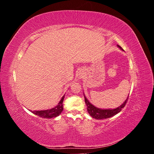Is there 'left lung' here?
<instances>
[{"instance_id":"left-lung-1","label":"left lung","mask_w":154,"mask_h":154,"mask_svg":"<svg viewBox=\"0 0 154 154\" xmlns=\"http://www.w3.org/2000/svg\"><path fill=\"white\" fill-rule=\"evenodd\" d=\"M118 47L123 51V48L118 45ZM84 95V94H83ZM85 97V104L87 105V109L88 114H89L93 118H95L96 119H106V118H109L112 117L114 115L117 114L119 113L120 111H122V109L124 108L126 103L128 101V97H127V99L125 100L124 103L121 105L120 106L118 107V108L114 109H100L98 108H96L94 105H92L89 101H88V100L86 98L85 96H84Z\"/></svg>"}]
</instances>
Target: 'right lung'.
<instances>
[{
	"instance_id": "obj_1",
	"label": "right lung",
	"mask_w": 154,
	"mask_h": 154,
	"mask_svg": "<svg viewBox=\"0 0 154 154\" xmlns=\"http://www.w3.org/2000/svg\"><path fill=\"white\" fill-rule=\"evenodd\" d=\"M64 99V96L62 97V99L59 101L58 104L54 106V108L49 110H36L32 111V112L35 115L38 116L39 117L44 118H55L59 116L63 110V101Z\"/></svg>"
}]
</instances>
